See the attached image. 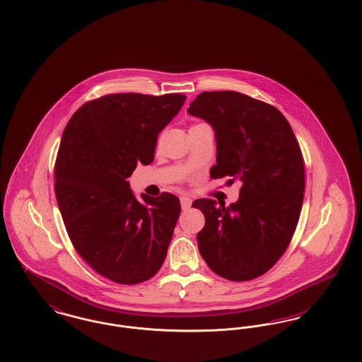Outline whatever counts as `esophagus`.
<instances>
[{"mask_svg": "<svg viewBox=\"0 0 362 362\" xmlns=\"http://www.w3.org/2000/svg\"><path fill=\"white\" fill-rule=\"evenodd\" d=\"M180 205H182L183 210H187L191 206V199H189V197H186V195L180 197Z\"/></svg>", "mask_w": 362, "mask_h": 362, "instance_id": "34e87169", "label": "esophagus"}]
</instances>
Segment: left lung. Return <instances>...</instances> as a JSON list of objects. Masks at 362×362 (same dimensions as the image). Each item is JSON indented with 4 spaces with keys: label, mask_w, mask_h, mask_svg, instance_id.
<instances>
[{
    "label": "left lung",
    "mask_w": 362,
    "mask_h": 362,
    "mask_svg": "<svg viewBox=\"0 0 362 362\" xmlns=\"http://www.w3.org/2000/svg\"><path fill=\"white\" fill-rule=\"evenodd\" d=\"M187 111L216 133L217 164L210 177L241 182L239 201L230 206L192 202L205 216L197 235L199 252L229 281L258 278L284 255L300 218L305 171L298 142L274 105L239 92H202Z\"/></svg>",
    "instance_id": "obj_1"
}]
</instances>
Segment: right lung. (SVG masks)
I'll list each match as a JSON object with an SVG mask.
<instances>
[{"mask_svg":"<svg viewBox=\"0 0 362 362\" xmlns=\"http://www.w3.org/2000/svg\"><path fill=\"white\" fill-rule=\"evenodd\" d=\"M185 95L111 93L83 104L68 122L54 167L55 197L78 255L123 285L160 270L180 214L176 195L138 201L127 177L155 157L158 133Z\"/></svg>","mask_w":362,"mask_h":362,"instance_id":"right-lung-1","label":"right lung"}]
</instances>
